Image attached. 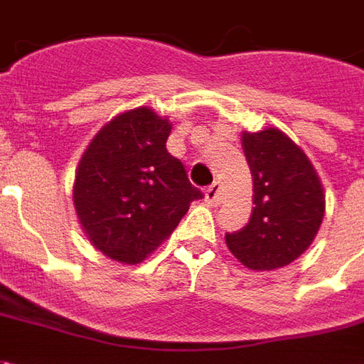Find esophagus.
Masks as SVG:
<instances>
[{
  "label": "esophagus",
  "instance_id": "34e87169",
  "mask_svg": "<svg viewBox=\"0 0 364 364\" xmlns=\"http://www.w3.org/2000/svg\"><path fill=\"white\" fill-rule=\"evenodd\" d=\"M205 200L210 206H218L222 203V193H220V183H213L208 189L205 191Z\"/></svg>",
  "mask_w": 364,
  "mask_h": 364
}]
</instances>
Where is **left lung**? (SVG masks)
I'll return each instance as SVG.
<instances>
[{"mask_svg":"<svg viewBox=\"0 0 364 364\" xmlns=\"http://www.w3.org/2000/svg\"><path fill=\"white\" fill-rule=\"evenodd\" d=\"M253 179L250 222L226 234L230 253L252 271H274L310 247L323 220L326 195L304 150L279 128L242 132Z\"/></svg>","mask_w":364,"mask_h":364,"instance_id":"left-lung-1","label":"left lung"}]
</instances>
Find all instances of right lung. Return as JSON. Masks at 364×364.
<instances>
[{
    "label": "right lung",
    "mask_w": 364,
    "mask_h": 364,
    "mask_svg": "<svg viewBox=\"0 0 364 364\" xmlns=\"http://www.w3.org/2000/svg\"><path fill=\"white\" fill-rule=\"evenodd\" d=\"M171 122L151 107L112 117L77 164L74 208L91 245L138 265L171 236L203 193L166 148Z\"/></svg>",
    "instance_id": "add662e5"
}]
</instances>
